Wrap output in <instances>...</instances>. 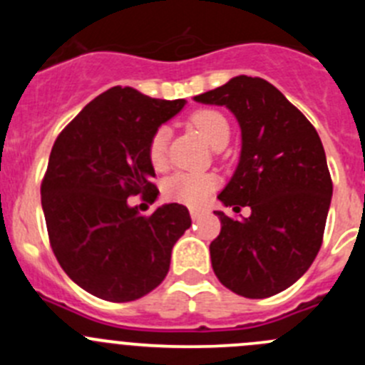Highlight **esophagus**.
Returning <instances> with one entry per match:
<instances>
[{"instance_id":"1","label":"esophagus","mask_w":365,"mask_h":365,"mask_svg":"<svg viewBox=\"0 0 365 365\" xmlns=\"http://www.w3.org/2000/svg\"><path fill=\"white\" fill-rule=\"evenodd\" d=\"M205 214H208V210H205V208H190V215H192V219H199Z\"/></svg>"}]
</instances>
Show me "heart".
<instances>
[{
	"label": "heart",
	"instance_id": "1",
	"mask_svg": "<svg viewBox=\"0 0 365 365\" xmlns=\"http://www.w3.org/2000/svg\"><path fill=\"white\" fill-rule=\"evenodd\" d=\"M190 122L205 140L215 150L227 146L230 138V125L221 113L214 109H199L190 117ZM168 128H159L150 138L148 157L155 170H163L168 160ZM215 186V180L206 173H175L164 182V197L180 205L199 206L208 199Z\"/></svg>",
	"mask_w": 365,
	"mask_h": 365
}]
</instances>
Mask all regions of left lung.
<instances>
[{
	"instance_id": "1",
	"label": "left lung",
	"mask_w": 365,
	"mask_h": 365,
	"mask_svg": "<svg viewBox=\"0 0 365 365\" xmlns=\"http://www.w3.org/2000/svg\"><path fill=\"white\" fill-rule=\"evenodd\" d=\"M193 100L225 106L240 124V163L217 199L252 210L240 221L215 212L212 269L235 294H278L307 272L324 240L333 182L320 137L263 78L241 74Z\"/></svg>"
}]
</instances>
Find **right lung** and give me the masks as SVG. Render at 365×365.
Wrapping results in <instances>:
<instances>
[{
  "instance_id": "1",
  "label": "right lung",
  "mask_w": 365,
  "mask_h": 365,
  "mask_svg": "<svg viewBox=\"0 0 365 365\" xmlns=\"http://www.w3.org/2000/svg\"><path fill=\"white\" fill-rule=\"evenodd\" d=\"M133 87H111L58 135L41 182L51 247L78 287L108 302H133L166 278L172 248L192 225L186 206L170 202L140 215L128 197L153 202L150 138L185 108Z\"/></svg>"
}]
</instances>
